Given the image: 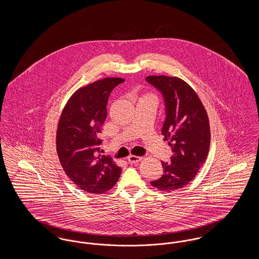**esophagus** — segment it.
Wrapping results in <instances>:
<instances>
[{"instance_id":"obj_1","label":"esophagus","mask_w":259,"mask_h":259,"mask_svg":"<svg viewBox=\"0 0 259 259\" xmlns=\"http://www.w3.org/2000/svg\"><path fill=\"white\" fill-rule=\"evenodd\" d=\"M141 159H142V157H140V156L130 155V156H128L127 161H128L129 163H131V164H135V163H139V162L141 161Z\"/></svg>"}]
</instances>
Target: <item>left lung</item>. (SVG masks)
Returning <instances> with one entry per match:
<instances>
[{"instance_id": "left-lung-1", "label": "left lung", "mask_w": 259, "mask_h": 259, "mask_svg": "<svg viewBox=\"0 0 259 259\" xmlns=\"http://www.w3.org/2000/svg\"><path fill=\"white\" fill-rule=\"evenodd\" d=\"M146 79L164 100L165 120L161 132L174 153L169 163L161 162L162 177L150 184L161 191L171 192L191 182L207 159L209 118L195 91L183 79L167 75H150Z\"/></svg>"}]
</instances>
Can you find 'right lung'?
I'll return each instance as SVG.
<instances>
[{
  "instance_id": "1",
  "label": "right lung",
  "mask_w": 259,
  "mask_h": 259,
  "mask_svg": "<svg viewBox=\"0 0 259 259\" xmlns=\"http://www.w3.org/2000/svg\"><path fill=\"white\" fill-rule=\"evenodd\" d=\"M120 77H107L78 89L62 111L56 136L58 157L74 185L90 193H103L116 184L121 172L109 155H101L102 125L107 105Z\"/></svg>"
}]
</instances>
